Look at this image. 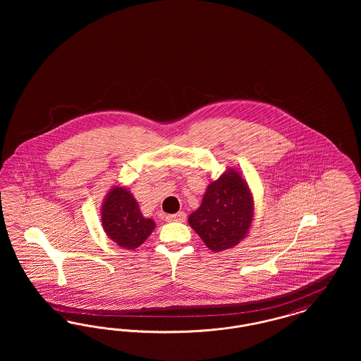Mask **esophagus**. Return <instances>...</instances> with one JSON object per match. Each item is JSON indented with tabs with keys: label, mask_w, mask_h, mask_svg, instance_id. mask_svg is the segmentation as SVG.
I'll list each match as a JSON object with an SVG mask.
<instances>
[{
	"label": "esophagus",
	"mask_w": 361,
	"mask_h": 361,
	"mask_svg": "<svg viewBox=\"0 0 361 361\" xmlns=\"http://www.w3.org/2000/svg\"><path fill=\"white\" fill-rule=\"evenodd\" d=\"M185 219H187V215H185V212H183V211L166 216V221H168V222H185Z\"/></svg>",
	"instance_id": "esophagus-1"
}]
</instances>
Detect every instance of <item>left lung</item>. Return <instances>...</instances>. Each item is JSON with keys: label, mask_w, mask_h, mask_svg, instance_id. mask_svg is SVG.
Here are the masks:
<instances>
[{"label": "left lung", "mask_w": 361, "mask_h": 361, "mask_svg": "<svg viewBox=\"0 0 361 361\" xmlns=\"http://www.w3.org/2000/svg\"><path fill=\"white\" fill-rule=\"evenodd\" d=\"M255 200L240 171L228 168L208 184L200 207L188 224L212 252L237 246L253 222Z\"/></svg>", "instance_id": "8db88e82"}]
</instances>
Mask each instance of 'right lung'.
Wrapping results in <instances>:
<instances>
[{
    "instance_id": "obj_1",
    "label": "right lung",
    "mask_w": 361,
    "mask_h": 361,
    "mask_svg": "<svg viewBox=\"0 0 361 361\" xmlns=\"http://www.w3.org/2000/svg\"><path fill=\"white\" fill-rule=\"evenodd\" d=\"M102 224L109 240L134 250L153 233V219L145 218L133 193L121 185L108 190L102 206Z\"/></svg>"
}]
</instances>
